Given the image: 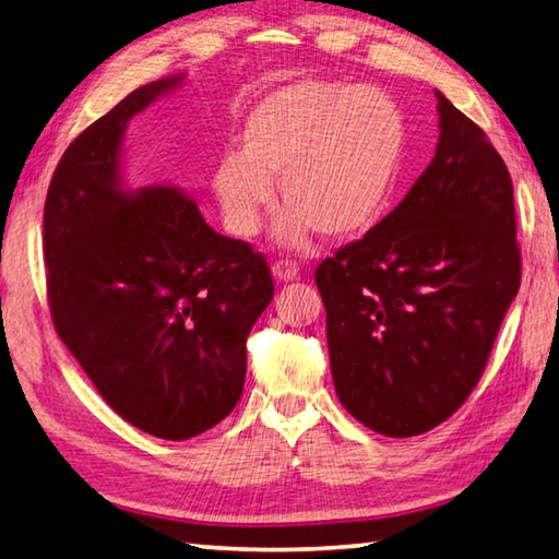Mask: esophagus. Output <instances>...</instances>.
I'll list each match as a JSON object with an SVG mask.
<instances>
[{
    "label": "esophagus",
    "instance_id": "esophagus-1",
    "mask_svg": "<svg viewBox=\"0 0 559 559\" xmlns=\"http://www.w3.org/2000/svg\"><path fill=\"white\" fill-rule=\"evenodd\" d=\"M271 271H273V278L276 281H293L298 276V263L296 261H288V259H281V261H276L271 266Z\"/></svg>",
    "mask_w": 559,
    "mask_h": 559
}]
</instances>
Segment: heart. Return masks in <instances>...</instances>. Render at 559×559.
I'll return each mask as SVG.
<instances>
[{
  "mask_svg": "<svg viewBox=\"0 0 559 559\" xmlns=\"http://www.w3.org/2000/svg\"><path fill=\"white\" fill-rule=\"evenodd\" d=\"M403 156V121L373 87L298 83L251 109L241 151H227L210 188L227 227L253 237L273 205V178L286 212L278 239L298 247L318 229L352 239L377 225Z\"/></svg>",
  "mask_w": 559,
  "mask_h": 559,
  "instance_id": "obj_1",
  "label": "heart"
}]
</instances>
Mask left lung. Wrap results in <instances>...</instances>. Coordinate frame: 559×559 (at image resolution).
<instances>
[{"label":"left lung","mask_w":559,"mask_h":559,"mask_svg":"<svg viewBox=\"0 0 559 559\" xmlns=\"http://www.w3.org/2000/svg\"><path fill=\"white\" fill-rule=\"evenodd\" d=\"M435 97L430 166L391 215L314 271L334 391L385 438L428 432L469 399L521 286L509 168Z\"/></svg>","instance_id":"obj_1"}]
</instances>
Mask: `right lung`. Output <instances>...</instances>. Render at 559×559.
I'll return each mask as SVG.
<instances>
[{"mask_svg":"<svg viewBox=\"0 0 559 559\" xmlns=\"http://www.w3.org/2000/svg\"><path fill=\"white\" fill-rule=\"evenodd\" d=\"M180 83L139 87L90 124L44 207L58 337L109 408L160 440L195 438L235 411L247 337L273 298L266 259L217 235L180 188L121 182L129 119Z\"/></svg>","mask_w":559,"mask_h":559,"instance_id":"right-lung-1","label":"right lung"}]
</instances>
